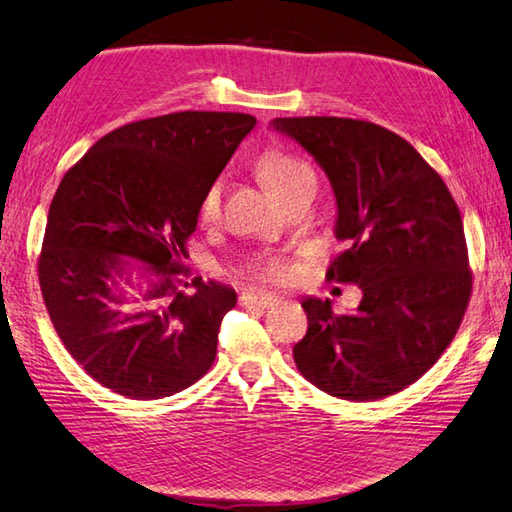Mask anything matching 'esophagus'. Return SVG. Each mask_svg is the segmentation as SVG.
I'll return each instance as SVG.
<instances>
[{
	"label": "esophagus",
	"instance_id": "esophagus-1",
	"mask_svg": "<svg viewBox=\"0 0 512 512\" xmlns=\"http://www.w3.org/2000/svg\"><path fill=\"white\" fill-rule=\"evenodd\" d=\"M241 304L244 306H259V309H268V306L277 304V297L268 295V293H259V291H246L241 293Z\"/></svg>",
	"mask_w": 512,
	"mask_h": 512
}]
</instances>
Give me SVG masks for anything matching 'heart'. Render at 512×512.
Returning <instances> with one entry per match:
<instances>
[{"instance_id": "obj_1", "label": "heart", "mask_w": 512, "mask_h": 512, "mask_svg": "<svg viewBox=\"0 0 512 512\" xmlns=\"http://www.w3.org/2000/svg\"><path fill=\"white\" fill-rule=\"evenodd\" d=\"M257 172L262 176V181L266 183V188L271 190L277 199H282L284 194L291 192L293 188L302 183H315V174L309 167V163H304L297 156L277 152V150H268L257 161ZM221 212V183L215 181L206 190L199 206V219L203 224H212L217 221ZM293 273V266L286 262L282 255L268 253V255H257L246 259V264L241 266V275L253 277V280L259 282H286Z\"/></svg>"}]
</instances>
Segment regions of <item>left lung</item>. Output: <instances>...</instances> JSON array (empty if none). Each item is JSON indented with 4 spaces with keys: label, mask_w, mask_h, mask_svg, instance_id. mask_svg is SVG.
<instances>
[{
    "label": "left lung",
    "mask_w": 512,
    "mask_h": 512,
    "mask_svg": "<svg viewBox=\"0 0 512 512\" xmlns=\"http://www.w3.org/2000/svg\"><path fill=\"white\" fill-rule=\"evenodd\" d=\"M327 172L338 201L327 282L356 284L353 313L302 302L295 365L324 394L371 403L416 383L457 336L472 293L459 206L414 147L369 120L275 118Z\"/></svg>",
    "instance_id": "obj_1"
}]
</instances>
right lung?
Returning <instances> with one entry per match:
<instances>
[{"label": "right lung", "instance_id": "right-lung-1", "mask_svg": "<svg viewBox=\"0 0 512 512\" xmlns=\"http://www.w3.org/2000/svg\"><path fill=\"white\" fill-rule=\"evenodd\" d=\"M255 116L176 111L114 129L71 165L49 208L37 277L62 345L87 374L132 401L174 396L206 374L232 288L190 277L181 259L199 206ZM132 256L153 282L132 308L113 273ZM132 295V291H127Z\"/></svg>", "mask_w": 512, "mask_h": 512}]
</instances>
